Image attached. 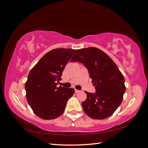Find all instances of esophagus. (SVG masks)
<instances>
[{
	"label": "esophagus",
	"instance_id": "34e87169",
	"mask_svg": "<svg viewBox=\"0 0 148 148\" xmlns=\"http://www.w3.org/2000/svg\"><path fill=\"white\" fill-rule=\"evenodd\" d=\"M80 92L79 90H76V89H75V93H77V92Z\"/></svg>",
	"mask_w": 148,
	"mask_h": 148
}]
</instances>
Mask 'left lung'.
Instances as JSON below:
<instances>
[{"instance_id":"obj_1","label":"left lung","mask_w":148,"mask_h":148,"mask_svg":"<svg viewBox=\"0 0 148 148\" xmlns=\"http://www.w3.org/2000/svg\"><path fill=\"white\" fill-rule=\"evenodd\" d=\"M80 62L88 69L95 94L85 91L82 103L86 114L101 120L111 116L121 105L125 91V80L115 63L104 51L95 47L78 49L71 62Z\"/></svg>"}]
</instances>
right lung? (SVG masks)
Wrapping results in <instances>:
<instances>
[{
    "label": "right lung",
    "mask_w": 148,
    "mask_h": 148,
    "mask_svg": "<svg viewBox=\"0 0 148 148\" xmlns=\"http://www.w3.org/2000/svg\"><path fill=\"white\" fill-rule=\"evenodd\" d=\"M75 51L70 49L51 50L30 71L25 82L26 97L30 107L38 117L55 119L64 113L74 90L57 85Z\"/></svg>",
    "instance_id": "1"
}]
</instances>
